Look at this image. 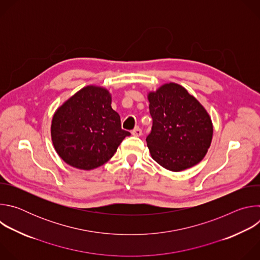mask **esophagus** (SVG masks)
<instances>
[{
  "instance_id": "1",
  "label": "esophagus",
  "mask_w": 260,
  "mask_h": 260,
  "mask_svg": "<svg viewBox=\"0 0 260 260\" xmlns=\"http://www.w3.org/2000/svg\"><path fill=\"white\" fill-rule=\"evenodd\" d=\"M132 135L135 137H140L142 135V129L140 127H136L132 131Z\"/></svg>"
}]
</instances>
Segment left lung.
<instances>
[{
  "mask_svg": "<svg viewBox=\"0 0 260 260\" xmlns=\"http://www.w3.org/2000/svg\"><path fill=\"white\" fill-rule=\"evenodd\" d=\"M153 119L146 142L151 157L162 168L181 172L207 154L213 123L205 107L186 88L170 82L147 94Z\"/></svg>",
  "mask_w": 260,
  "mask_h": 260,
  "instance_id": "obj_1",
  "label": "left lung"
}]
</instances>
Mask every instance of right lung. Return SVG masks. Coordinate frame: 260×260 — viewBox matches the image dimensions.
Returning a JSON list of instances; mask_svg holds the SVG:
<instances>
[{
    "instance_id": "1",
    "label": "right lung",
    "mask_w": 260,
    "mask_h": 260,
    "mask_svg": "<svg viewBox=\"0 0 260 260\" xmlns=\"http://www.w3.org/2000/svg\"><path fill=\"white\" fill-rule=\"evenodd\" d=\"M108 89L87 85L69 98L54 112L51 140L59 157L69 166L90 171L112 158L122 140L120 116L111 107Z\"/></svg>"
}]
</instances>
